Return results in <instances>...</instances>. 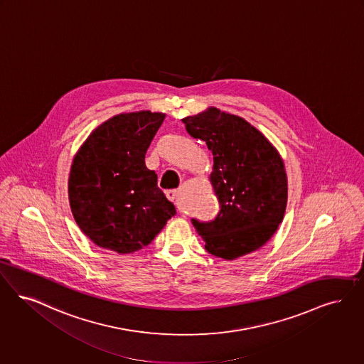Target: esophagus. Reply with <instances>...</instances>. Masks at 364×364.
Returning a JSON list of instances; mask_svg holds the SVG:
<instances>
[{
  "instance_id": "obj_1",
  "label": "esophagus",
  "mask_w": 364,
  "mask_h": 364,
  "mask_svg": "<svg viewBox=\"0 0 364 364\" xmlns=\"http://www.w3.org/2000/svg\"><path fill=\"white\" fill-rule=\"evenodd\" d=\"M165 195H166V198H168L171 202H173L176 199V196H177V189H169V191L165 192Z\"/></svg>"
}]
</instances>
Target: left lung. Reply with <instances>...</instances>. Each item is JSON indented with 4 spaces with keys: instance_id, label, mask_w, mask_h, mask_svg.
Here are the masks:
<instances>
[{
    "instance_id": "obj_1",
    "label": "left lung",
    "mask_w": 364,
    "mask_h": 364,
    "mask_svg": "<svg viewBox=\"0 0 364 364\" xmlns=\"http://www.w3.org/2000/svg\"><path fill=\"white\" fill-rule=\"evenodd\" d=\"M183 122L214 159L210 181L220 210L210 222L192 219L204 247L225 260L259 250L277 232L287 205V175L277 147L245 119L215 107Z\"/></svg>"
}]
</instances>
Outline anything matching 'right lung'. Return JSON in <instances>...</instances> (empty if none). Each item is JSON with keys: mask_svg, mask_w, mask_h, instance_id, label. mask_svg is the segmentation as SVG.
I'll return each instance as SVG.
<instances>
[{"mask_svg": "<svg viewBox=\"0 0 364 364\" xmlns=\"http://www.w3.org/2000/svg\"><path fill=\"white\" fill-rule=\"evenodd\" d=\"M165 114H119L90 132L74 156L69 202L82 233L120 255L149 245L176 208L145 165Z\"/></svg>", "mask_w": 364, "mask_h": 364, "instance_id": "1", "label": "right lung"}]
</instances>
